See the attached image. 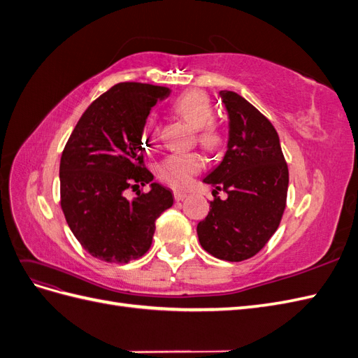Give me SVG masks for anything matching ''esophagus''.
Returning <instances> with one entry per match:
<instances>
[{"mask_svg":"<svg viewBox=\"0 0 358 358\" xmlns=\"http://www.w3.org/2000/svg\"><path fill=\"white\" fill-rule=\"evenodd\" d=\"M187 197H188V192H185V191H175V200L180 201V200L187 199Z\"/></svg>","mask_w":358,"mask_h":358,"instance_id":"esophagus-1","label":"esophagus"}]
</instances>
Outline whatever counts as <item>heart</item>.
<instances>
[{
    "label": "heart",
    "mask_w": 358,
    "mask_h": 358,
    "mask_svg": "<svg viewBox=\"0 0 358 358\" xmlns=\"http://www.w3.org/2000/svg\"><path fill=\"white\" fill-rule=\"evenodd\" d=\"M175 112L185 121L197 128L199 142L208 149H216L222 143V134L213 121V107L209 96L201 91H188L182 94L173 104ZM159 134V121L155 113H149L142 127V137L146 146L154 145ZM204 166V158L199 152H178L162 159L158 166V176L169 185L182 188Z\"/></svg>",
    "instance_id": "heart-1"
}]
</instances>
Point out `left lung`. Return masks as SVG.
<instances>
[{
    "label": "left lung",
    "instance_id": "1",
    "mask_svg": "<svg viewBox=\"0 0 358 358\" xmlns=\"http://www.w3.org/2000/svg\"><path fill=\"white\" fill-rule=\"evenodd\" d=\"M229 113L227 152L203 179L215 196L197 225L204 251L225 262H243L266 246L278 230L287 204L288 167L272 122L242 95L221 91Z\"/></svg>",
    "mask_w": 358,
    "mask_h": 358
}]
</instances>
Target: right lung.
Returning <instances> with one entry per match:
<instances>
[{
  "mask_svg": "<svg viewBox=\"0 0 358 358\" xmlns=\"http://www.w3.org/2000/svg\"><path fill=\"white\" fill-rule=\"evenodd\" d=\"M169 94L149 83L112 86L85 110L62 150L61 209L76 239L101 262L128 263L145 255L157 218L171 208V191L157 182L149 193L124 197L128 187L154 179L143 162L142 127Z\"/></svg>",
  "mask_w": 358,
  "mask_h": 358,
  "instance_id": "right-lung-1",
  "label": "right lung"
}]
</instances>
